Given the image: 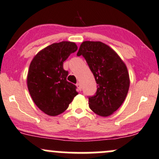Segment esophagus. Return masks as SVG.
I'll return each instance as SVG.
<instances>
[{"label":"esophagus","instance_id":"esophagus-1","mask_svg":"<svg viewBox=\"0 0 159 159\" xmlns=\"http://www.w3.org/2000/svg\"><path fill=\"white\" fill-rule=\"evenodd\" d=\"M76 86H77L78 90H79V91H81V90H82V85H81V84H80V83H76Z\"/></svg>","mask_w":159,"mask_h":159}]
</instances>
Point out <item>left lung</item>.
I'll use <instances>...</instances> for the list:
<instances>
[{
  "instance_id": "left-lung-1",
  "label": "left lung",
  "mask_w": 159,
  "mask_h": 159,
  "mask_svg": "<svg viewBox=\"0 0 159 159\" xmlns=\"http://www.w3.org/2000/svg\"><path fill=\"white\" fill-rule=\"evenodd\" d=\"M76 55L85 59L97 84L95 94L89 97L90 108L97 115L108 116L124 102L128 92L130 78L125 62L99 41H84Z\"/></svg>"
}]
</instances>
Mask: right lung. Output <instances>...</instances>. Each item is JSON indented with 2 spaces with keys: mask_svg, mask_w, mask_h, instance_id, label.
<instances>
[{
  "mask_svg": "<svg viewBox=\"0 0 159 159\" xmlns=\"http://www.w3.org/2000/svg\"><path fill=\"white\" fill-rule=\"evenodd\" d=\"M77 50L74 43L62 41L39 52L29 66L28 89L35 105L47 115L63 113L78 94L76 86L66 80L63 62Z\"/></svg>",
  "mask_w": 159,
  "mask_h": 159,
  "instance_id": "1",
  "label": "right lung"
}]
</instances>
